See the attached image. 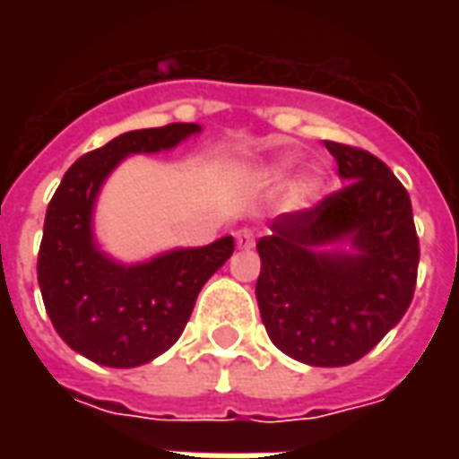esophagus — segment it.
Wrapping results in <instances>:
<instances>
[{
    "label": "esophagus",
    "mask_w": 459,
    "mask_h": 459,
    "mask_svg": "<svg viewBox=\"0 0 459 459\" xmlns=\"http://www.w3.org/2000/svg\"><path fill=\"white\" fill-rule=\"evenodd\" d=\"M253 243H255V236H253V230L250 229H240L238 233H236V246H238L240 250L253 248Z\"/></svg>",
    "instance_id": "34e87169"
}]
</instances>
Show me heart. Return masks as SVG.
Wrapping results in <instances>:
<instances>
[{
    "instance_id": "obj_1",
    "label": "heart",
    "mask_w": 459,
    "mask_h": 459,
    "mask_svg": "<svg viewBox=\"0 0 459 459\" xmlns=\"http://www.w3.org/2000/svg\"><path fill=\"white\" fill-rule=\"evenodd\" d=\"M295 167V160L292 157H280V160L270 161L265 167V177L270 181H285V177L290 174V169ZM325 186V179L319 171H302L298 179L290 181L288 186V204L295 206V209H307L309 204H315L319 199V191Z\"/></svg>"
}]
</instances>
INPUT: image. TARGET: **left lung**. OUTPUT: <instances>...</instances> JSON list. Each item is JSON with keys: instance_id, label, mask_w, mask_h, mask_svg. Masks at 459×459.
Returning <instances> with one entry per match:
<instances>
[{"instance_id": "1", "label": "left lung", "mask_w": 459, "mask_h": 459, "mask_svg": "<svg viewBox=\"0 0 459 459\" xmlns=\"http://www.w3.org/2000/svg\"><path fill=\"white\" fill-rule=\"evenodd\" d=\"M346 186L315 209L280 213L258 240L260 317L282 354L346 366L368 354L413 299L411 196L384 161L325 142Z\"/></svg>"}]
</instances>
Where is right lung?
Segmentation results:
<instances>
[{
    "mask_svg": "<svg viewBox=\"0 0 459 459\" xmlns=\"http://www.w3.org/2000/svg\"><path fill=\"white\" fill-rule=\"evenodd\" d=\"M196 122L132 130L83 154L48 204L39 250V288L58 337L110 368L164 354L186 327L206 280L230 258L233 236L120 263L95 238V204L108 177L132 154H157L199 134Z\"/></svg>",
    "mask_w": 459,
    "mask_h": 459,
    "instance_id": "right-lung-1",
    "label": "right lung"
}]
</instances>
